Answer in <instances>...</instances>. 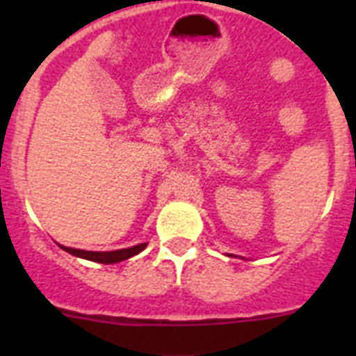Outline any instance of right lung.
<instances>
[{
	"instance_id": "1",
	"label": "right lung",
	"mask_w": 356,
	"mask_h": 356,
	"mask_svg": "<svg viewBox=\"0 0 356 356\" xmlns=\"http://www.w3.org/2000/svg\"><path fill=\"white\" fill-rule=\"evenodd\" d=\"M58 246H60V244H58ZM146 246H147V242H144V244H137V246L134 248H127V250H115V251H85V250H74V248H65V246H60V248L64 251H67V253L74 254V257L90 260V262L115 264V262H122V260H127L130 259V257H134V254L140 253Z\"/></svg>"
}]
</instances>
